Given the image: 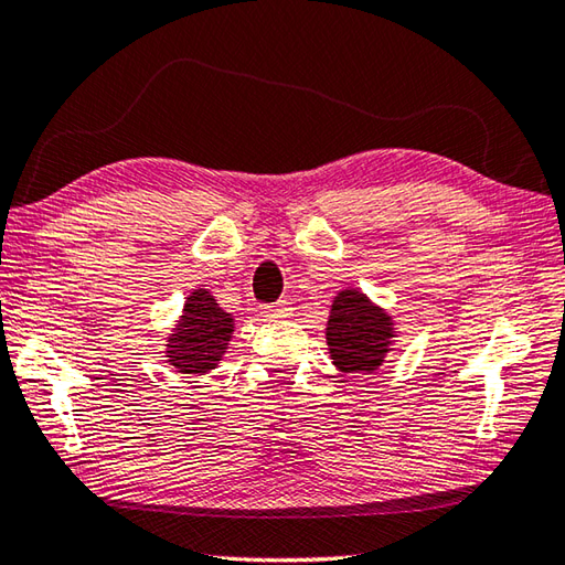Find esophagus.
<instances>
[{
	"label": "esophagus",
	"mask_w": 565,
	"mask_h": 565,
	"mask_svg": "<svg viewBox=\"0 0 565 565\" xmlns=\"http://www.w3.org/2000/svg\"><path fill=\"white\" fill-rule=\"evenodd\" d=\"M264 313H267L269 318H289L291 316V303L289 301H276V303L264 308Z\"/></svg>",
	"instance_id": "34e87169"
}]
</instances>
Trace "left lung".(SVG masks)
I'll list each match as a JSON object with an SVG mask.
<instances>
[{
    "instance_id": "1",
    "label": "left lung",
    "mask_w": 565,
    "mask_h": 565,
    "mask_svg": "<svg viewBox=\"0 0 565 565\" xmlns=\"http://www.w3.org/2000/svg\"><path fill=\"white\" fill-rule=\"evenodd\" d=\"M395 338V322L356 289H344L334 296L326 340L332 364L342 374H371L376 371Z\"/></svg>"
}]
</instances>
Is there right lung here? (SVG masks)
Segmentation results:
<instances>
[{
  "instance_id": "1",
  "label": "right lung",
  "mask_w": 565,
  "mask_h": 565,
  "mask_svg": "<svg viewBox=\"0 0 565 565\" xmlns=\"http://www.w3.org/2000/svg\"><path fill=\"white\" fill-rule=\"evenodd\" d=\"M233 326V316L215 303L209 289H194L186 298L182 318L167 338V362L179 374H209L223 359Z\"/></svg>"
}]
</instances>
